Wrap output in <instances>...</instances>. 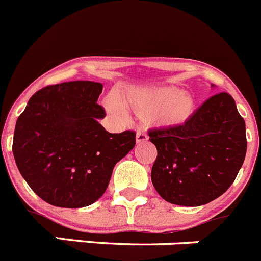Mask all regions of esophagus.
<instances>
[{"mask_svg":"<svg viewBox=\"0 0 261 261\" xmlns=\"http://www.w3.org/2000/svg\"><path fill=\"white\" fill-rule=\"evenodd\" d=\"M147 140H149V136H147L145 132L138 130L137 135H136V142H137V144H144V142H146Z\"/></svg>","mask_w":261,"mask_h":261,"instance_id":"1","label":"esophagus"}]
</instances>
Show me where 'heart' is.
<instances>
[{
	"label": "heart",
	"mask_w": 261,
	"mask_h": 261,
	"mask_svg": "<svg viewBox=\"0 0 261 261\" xmlns=\"http://www.w3.org/2000/svg\"><path fill=\"white\" fill-rule=\"evenodd\" d=\"M123 103L137 116L150 119L162 126H176L187 123L196 110V100L192 94L180 91L175 86L136 89L126 94ZM106 107L111 114L123 116L124 110L116 99L108 98Z\"/></svg>",
	"instance_id": "1"
}]
</instances>
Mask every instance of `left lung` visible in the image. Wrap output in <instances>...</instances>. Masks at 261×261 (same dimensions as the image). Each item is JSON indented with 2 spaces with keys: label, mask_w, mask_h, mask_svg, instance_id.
<instances>
[{
  "label": "left lung",
  "mask_w": 261,
  "mask_h": 261,
  "mask_svg": "<svg viewBox=\"0 0 261 261\" xmlns=\"http://www.w3.org/2000/svg\"><path fill=\"white\" fill-rule=\"evenodd\" d=\"M149 137L158 151L151 168L154 188L181 206L205 205L225 193L247 150L246 123L227 93L209 98L187 123L151 129Z\"/></svg>",
  "instance_id": "1"
}]
</instances>
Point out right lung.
<instances>
[{
	"mask_svg": "<svg viewBox=\"0 0 261 261\" xmlns=\"http://www.w3.org/2000/svg\"><path fill=\"white\" fill-rule=\"evenodd\" d=\"M103 85L70 81L39 90L14 130L13 154L23 179L48 204L84 208L107 190L115 165L136 145V133H110Z\"/></svg>",
	"mask_w": 261,
	"mask_h": 261,
	"instance_id": "obj_1",
	"label": "right lung"
}]
</instances>
